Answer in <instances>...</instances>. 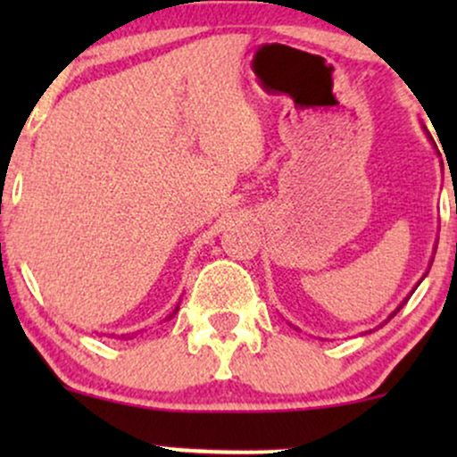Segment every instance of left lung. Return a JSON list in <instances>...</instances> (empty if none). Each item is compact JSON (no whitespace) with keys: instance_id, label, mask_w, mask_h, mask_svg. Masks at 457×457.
I'll list each match as a JSON object with an SVG mask.
<instances>
[{"instance_id":"1","label":"left lung","mask_w":457,"mask_h":457,"mask_svg":"<svg viewBox=\"0 0 457 457\" xmlns=\"http://www.w3.org/2000/svg\"><path fill=\"white\" fill-rule=\"evenodd\" d=\"M406 301H408V298H406ZM397 312H400V307H397Z\"/></svg>"}]
</instances>
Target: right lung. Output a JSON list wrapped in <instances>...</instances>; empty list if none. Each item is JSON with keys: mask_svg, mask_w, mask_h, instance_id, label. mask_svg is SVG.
I'll list each match as a JSON object with an SVG mask.
<instances>
[{"mask_svg": "<svg viewBox=\"0 0 457 457\" xmlns=\"http://www.w3.org/2000/svg\"><path fill=\"white\" fill-rule=\"evenodd\" d=\"M176 312H178V309H176Z\"/></svg>", "mask_w": 457, "mask_h": 457, "instance_id": "add662e5", "label": "right lung"}]
</instances>
